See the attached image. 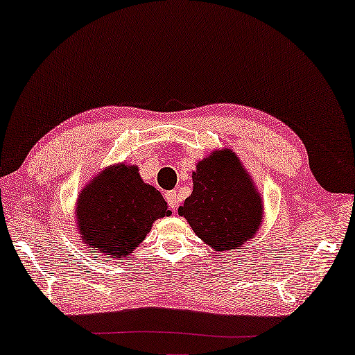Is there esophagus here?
<instances>
[{
  "mask_svg": "<svg viewBox=\"0 0 355 355\" xmlns=\"http://www.w3.org/2000/svg\"><path fill=\"white\" fill-rule=\"evenodd\" d=\"M165 200H166V202H168V206H170L171 209H176L178 205H179V195H178V191H176V190L166 191Z\"/></svg>",
  "mask_w": 355,
  "mask_h": 355,
  "instance_id": "1",
  "label": "esophagus"
}]
</instances>
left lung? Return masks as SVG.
<instances>
[{"label":"left lung","instance_id":"1","mask_svg":"<svg viewBox=\"0 0 355 355\" xmlns=\"http://www.w3.org/2000/svg\"><path fill=\"white\" fill-rule=\"evenodd\" d=\"M193 191L179 207L191 230L214 252H234L257 236L263 206L252 179L232 150H220L196 165Z\"/></svg>","mask_w":355,"mask_h":355}]
</instances>
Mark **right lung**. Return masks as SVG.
I'll use <instances>...</instances> for the list:
<instances>
[{"mask_svg":"<svg viewBox=\"0 0 355 355\" xmlns=\"http://www.w3.org/2000/svg\"><path fill=\"white\" fill-rule=\"evenodd\" d=\"M170 214L160 191L127 165L103 170L81 191L77 207L81 239L108 258L132 253L154 220Z\"/></svg>","mask_w":355,"mask_h":355,"instance_id":"add662e5","label":"right lung"}]
</instances>
